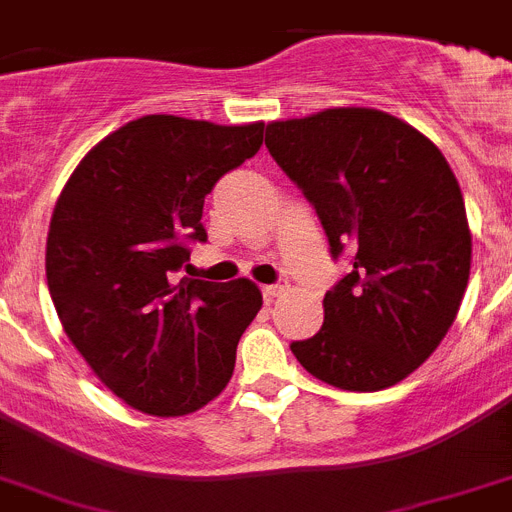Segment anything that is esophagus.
<instances>
[{
    "mask_svg": "<svg viewBox=\"0 0 512 512\" xmlns=\"http://www.w3.org/2000/svg\"><path fill=\"white\" fill-rule=\"evenodd\" d=\"M287 290H290V285H287V282H277V285H266L264 287V298L266 300L282 298V295H287Z\"/></svg>",
    "mask_w": 512,
    "mask_h": 512,
    "instance_id": "34e87169",
    "label": "esophagus"
}]
</instances>
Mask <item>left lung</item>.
I'll list each match as a JSON object with an SVG mask.
<instances>
[{
    "label": "left lung",
    "mask_w": 512,
    "mask_h": 512,
    "mask_svg": "<svg viewBox=\"0 0 512 512\" xmlns=\"http://www.w3.org/2000/svg\"><path fill=\"white\" fill-rule=\"evenodd\" d=\"M266 147L316 207L331 256L352 269L323 298V326L292 355L344 391L396 386L438 349L471 272L464 194L443 152L375 108L272 121Z\"/></svg>",
    "instance_id": "8db88e82"
}]
</instances>
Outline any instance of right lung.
<instances>
[{
  "label": "right lung",
  "mask_w": 512,
  "mask_h": 512,
  "mask_svg": "<svg viewBox=\"0 0 512 512\" xmlns=\"http://www.w3.org/2000/svg\"><path fill=\"white\" fill-rule=\"evenodd\" d=\"M264 124L142 116L87 152L56 202L48 292L69 342L100 383L152 417L217 399L261 310L251 279L173 282L207 240L204 196L259 152Z\"/></svg>",
  "instance_id": "1"
}]
</instances>
